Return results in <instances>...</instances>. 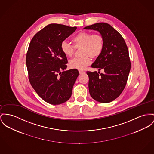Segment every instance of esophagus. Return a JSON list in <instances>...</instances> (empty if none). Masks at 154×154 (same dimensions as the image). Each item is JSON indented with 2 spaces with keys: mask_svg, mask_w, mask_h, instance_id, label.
Segmentation results:
<instances>
[{
  "mask_svg": "<svg viewBox=\"0 0 154 154\" xmlns=\"http://www.w3.org/2000/svg\"><path fill=\"white\" fill-rule=\"evenodd\" d=\"M79 73H80V74H83V73H85V71H82V70H79Z\"/></svg>",
  "mask_w": 154,
  "mask_h": 154,
  "instance_id": "1",
  "label": "esophagus"
}]
</instances>
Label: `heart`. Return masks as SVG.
Listing matches in <instances>:
<instances>
[{
  "label": "heart",
  "mask_w": 154,
  "mask_h": 154,
  "mask_svg": "<svg viewBox=\"0 0 154 154\" xmlns=\"http://www.w3.org/2000/svg\"><path fill=\"white\" fill-rule=\"evenodd\" d=\"M72 42L73 45L67 41H62L61 49L63 54L67 57H72L75 48L82 47L81 58H75L69 62V65L72 69L82 70L91 62V58H96L102 53L104 47V39L100 34H92L91 32L81 31L75 35Z\"/></svg>",
  "instance_id": "heart-1"
}]
</instances>
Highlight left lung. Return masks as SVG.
Listing matches in <instances>:
<instances>
[{"mask_svg": "<svg viewBox=\"0 0 154 154\" xmlns=\"http://www.w3.org/2000/svg\"><path fill=\"white\" fill-rule=\"evenodd\" d=\"M83 29L98 31L104 39L102 52L92 65L99 72H86L90 94L99 102H111L123 92L130 71L127 46L121 34L107 23H96ZM101 69L103 74L99 72Z\"/></svg>", "mask_w": 154, "mask_h": 154, "instance_id": "obj_1", "label": "left lung"}]
</instances>
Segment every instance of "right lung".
<instances>
[{
  "mask_svg": "<svg viewBox=\"0 0 154 154\" xmlns=\"http://www.w3.org/2000/svg\"><path fill=\"white\" fill-rule=\"evenodd\" d=\"M76 27L50 24L32 38L26 55V65L32 87L45 102L60 104L68 100L79 72L65 71L66 57L61 44Z\"/></svg>",
  "mask_w": 154,
  "mask_h": 154,
  "instance_id": "right-lung-1",
  "label": "right lung"
}]
</instances>
